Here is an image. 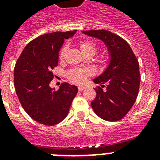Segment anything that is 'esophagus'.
<instances>
[{"label":"esophagus","instance_id":"esophagus-1","mask_svg":"<svg viewBox=\"0 0 160 160\" xmlns=\"http://www.w3.org/2000/svg\"><path fill=\"white\" fill-rule=\"evenodd\" d=\"M85 89V88L84 87V86H79V87H78V90H79V91H83Z\"/></svg>","mask_w":160,"mask_h":160}]
</instances>
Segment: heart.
Returning a JSON list of instances; mask_svg holds the SVG:
<instances>
[{
	"label": "heart",
	"instance_id": "heart-1",
	"mask_svg": "<svg viewBox=\"0 0 160 160\" xmlns=\"http://www.w3.org/2000/svg\"><path fill=\"white\" fill-rule=\"evenodd\" d=\"M78 46L80 48V52L85 56H93L97 53L98 46L97 44L92 41H82L79 42ZM68 47L66 46H63L59 52V60L63 61L65 57V55L67 53ZM100 64H105L106 62V57L102 56L99 60ZM92 70L88 67H75L71 68L66 72V77L70 82L74 84H82L85 81L88 76L92 75Z\"/></svg>",
	"mask_w": 160,
	"mask_h": 160
}]
</instances>
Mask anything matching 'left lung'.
Segmentation results:
<instances>
[{"label": "left lung", "mask_w": 160, "mask_h": 160, "mask_svg": "<svg viewBox=\"0 0 160 160\" xmlns=\"http://www.w3.org/2000/svg\"><path fill=\"white\" fill-rule=\"evenodd\" d=\"M105 42L111 56L105 72L95 78V99L91 102L98 116L107 121L123 119L134 105L140 84L139 61L125 40L106 30L83 31Z\"/></svg>", "instance_id": "obj_1"}]
</instances>
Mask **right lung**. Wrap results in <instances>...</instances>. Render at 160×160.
<instances>
[{
  "label": "right lung",
  "instance_id": "1",
  "mask_svg": "<svg viewBox=\"0 0 160 160\" xmlns=\"http://www.w3.org/2000/svg\"><path fill=\"white\" fill-rule=\"evenodd\" d=\"M76 31L51 32L39 36L25 47L14 69L16 95L31 119L45 125H55L67 116L78 92L75 85L64 82L59 90L50 87L52 70L58 65L59 51Z\"/></svg>",
  "mask_w": 160,
  "mask_h": 160
}]
</instances>
